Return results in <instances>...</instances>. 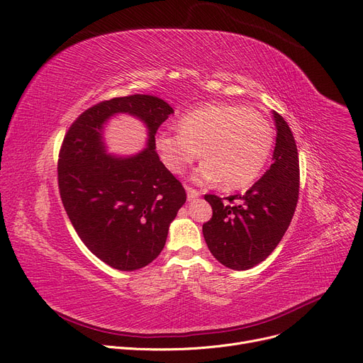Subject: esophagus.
<instances>
[{
	"mask_svg": "<svg viewBox=\"0 0 363 363\" xmlns=\"http://www.w3.org/2000/svg\"><path fill=\"white\" fill-rule=\"evenodd\" d=\"M186 191H187V199L189 201H194V199H196V198H199L201 196V191L199 190H196V189H191V187H186Z\"/></svg>",
	"mask_w": 363,
	"mask_h": 363,
	"instance_id": "obj_1",
	"label": "esophagus"
}]
</instances>
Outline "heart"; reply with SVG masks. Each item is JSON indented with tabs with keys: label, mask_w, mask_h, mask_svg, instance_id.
<instances>
[{
	"label": "heart",
	"mask_w": 363,
	"mask_h": 363,
	"mask_svg": "<svg viewBox=\"0 0 363 363\" xmlns=\"http://www.w3.org/2000/svg\"><path fill=\"white\" fill-rule=\"evenodd\" d=\"M272 143L271 124L238 104L201 106L182 117L180 130H162L155 139L169 172L183 173L201 154L205 161L194 179L201 183L223 180L227 189H242L257 179Z\"/></svg>",
	"instance_id": "obj_1"
}]
</instances>
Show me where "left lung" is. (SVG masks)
<instances>
[{"label":"left lung","instance_id":"left-lung-1","mask_svg":"<svg viewBox=\"0 0 363 363\" xmlns=\"http://www.w3.org/2000/svg\"><path fill=\"white\" fill-rule=\"evenodd\" d=\"M277 138L272 164L245 195L223 202L205 195L212 218L202 225L203 238L214 258L224 267L245 271L267 259L283 239L299 198V157L286 120L272 113ZM238 199L234 206L230 202Z\"/></svg>","mask_w":363,"mask_h":363}]
</instances>
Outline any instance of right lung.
Masks as SVG:
<instances>
[{"mask_svg": "<svg viewBox=\"0 0 363 363\" xmlns=\"http://www.w3.org/2000/svg\"><path fill=\"white\" fill-rule=\"evenodd\" d=\"M173 113L152 95L113 98L82 113L62 140L58 187L64 209L82 242L116 269L151 264L186 202L184 187L155 151L158 127ZM117 113L133 115L147 125L143 152L127 157L106 154L103 125Z\"/></svg>", "mask_w": 363, "mask_h": 363, "instance_id": "right-lung-1", "label": "right lung"}]
</instances>
